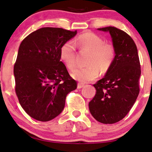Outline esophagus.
<instances>
[{"mask_svg": "<svg viewBox=\"0 0 152 152\" xmlns=\"http://www.w3.org/2000/svg\"><path fill=\"white\" fill-rule=\"evenodd\" d=\"M84 85L82 84H80V83H79V84H77V88H78V89L82 88H83V87H84Z\"/></svg>", "mask_w": 152, "mask_h": 152, "instance_id": "esophagus-1", "label": "esophagus"}]
</instances>
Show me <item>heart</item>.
I'll use <instances>...</instances> for the list:
<instances>
[{"label":"heart","mask_w":152,"mask_h":152,"mask_svg":"<svg viewBox=\"0 0 152 152\" xmlns=\"http://www.w3.org/2000/svg\"><path fill=\"white\" fill-rule=\"evenodd\" d=\"M75 45L82 50L91 52L88 67L77 68L71 76L82 83L90 82L99 75V69L105 72L111 68L115 56V50L111 43H104L100 37L92 32L82 34L72 41H66L60 48V57L70 69L76 66Z\"/></svg>","instance_id":"b5f03b06"}]
</instances>
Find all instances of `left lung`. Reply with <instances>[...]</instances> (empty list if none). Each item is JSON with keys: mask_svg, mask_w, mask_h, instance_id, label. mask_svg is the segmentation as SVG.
Instances as JSON below:
<instances>
[{"mask_svg": "<svg viewBox=\"0 0 152 152\" xmlns=\"http://www.w3.org/2000/svg\"><path fill=\"white\" fill-rule=\"evenodd\" d=\"M97 30L111 35L115 56L104 77L93 84L96 94L88 107L97 121L113 124L125 117L138 97L140 64L137 47L129 35L115 27Z\"/></svg>", "mask_w": 152, "mask_h": 152, "instance_id": "8db88e82", "label": "left lung"}]
</instances>
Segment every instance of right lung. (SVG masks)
Returning <instances> with one entry per match:
<instances>
[{
	"instance_id": "right-lung-1",
	"label": "right lung",
	"mask_w": 152,
	"mask_h": 152,
	"mask_svg": "<svg viewBox=\"0 0 152 152\" xmlns=\"http://www.w3.org/2000/svg\"><path fill=\"white\" fill-rule=\"evenodd\" d=\"M77 33L42 28L20 43L14 67L15 91L20 106L35 120L47 122L59 115L68 93L77 88L60 57L61 45Z\"/></svg>"
}]
</instances>
